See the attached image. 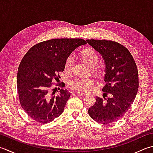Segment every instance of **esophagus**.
Instances as JSON below:
<instances>
[{
	"label": "esophagus",
	"instance_id": "34e87169",
	"mask_svg": "<svg viewBox=\"0 0 153 153\" xmlns=\"http://www.w3.org/2000/svg\"><path fill=\"white\" fill-rule=\"evenodd\" d=\"M76 93L78 94H79L80 96H86V94L81 93V92H80V91H76Z\"/></svg>",
	"mask_w": 153,
	"mask_h": 153
}]
</instances>
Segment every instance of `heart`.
<instances>
[{"label": "heart", "mask_w": 153, "mask_h": 153, "mask_svg": "<svg viewBox=\"0 0 153 153\" xmlns=\"http://www.w3.org/2000/svg\"><path fill=\"white\" fill-rule=\"evenodd\" d=\"M79 56L83 62L91 67L93 73L97 76H100L103 73V67L101 65H97L99 57L96 51L92 48L82 49L79 53ZM74 65L73 56H70L67 59L65 63V71L70 73ZM94 84L92 79H76L69 83V87L80 92H88L90 91L91 86Z\"/></svg>", "instance_id": "heart-1"}]
</instances>
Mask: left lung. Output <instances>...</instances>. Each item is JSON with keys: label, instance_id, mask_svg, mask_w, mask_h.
Here are the masks:
<instances>
[{"label": "left lung", "instance_id": "8db88e82", "mask_svg": "<svg viewBox=\"0 0 153 153\" xmlns=\"http://www.w3.org/2000/svg\"><path fill=\"white\" fill-rule=\"evenodd\" d=\"M89 45L101 54L105 64L102 91L111 94L106 99L97 97L88 109V114L102 125L114 123L131 107L139 88V74L133 57L123 45L107 40H86Z\"/></svg>", "mask_w": 153, "mask_h": 153}]
</instances>
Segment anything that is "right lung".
I'll return each mask as SVG.
<instances>
[{"label":"right lung","instance_id":"1","mask_svg":"<svg viewBox=\"0 0 153 153\" xmlns=\"http://www.w3.org/2000/svg\"><path fill=\"white\" fill-rule=\"evenodd\" d=\"M86 42L81 39H55L31 47L23 57L17 73L16 86L22 108L34 121L47 124L59 117L64 111L71 94L60 89L59 94L51 93L52 80L58 82L59 73L75 48ZM56 86L65 87V83ZM55 88H53L54 90Z\"/></svg>","mask_w":153,"mask_h":153}]
</instances>
